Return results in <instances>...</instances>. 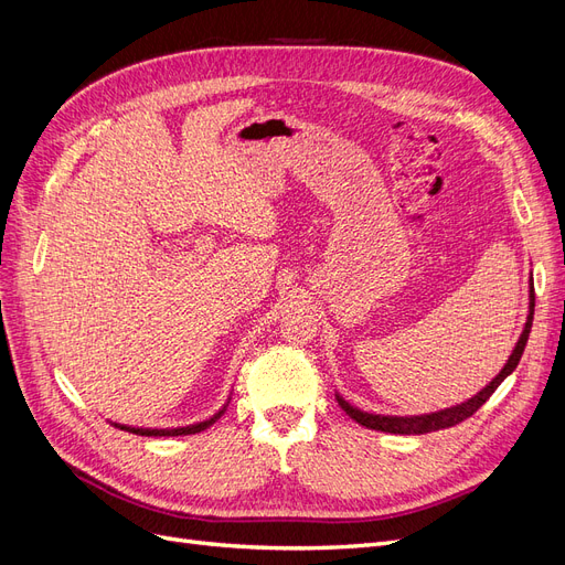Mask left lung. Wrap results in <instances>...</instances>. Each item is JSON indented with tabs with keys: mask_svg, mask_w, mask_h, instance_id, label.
<instances>
[{
	"mask_svg": "<svg viewBox=\"0 0 565 565\" xmlns=\"http://www.w3.org/2000/svg\"><path fill=\"white\" fill-rule=\"evenodd\" d=\"M533 312H535V288H533V277H531V290H527V317H525L523 331H521V335H519V340L514 344L512 354H509L502 371L493 380H490L481 392H477L475 396H469L467 402H462V404H455L450 408L431 411V413H420V415H382V413L361 411V408L352 406L348 398H342L335 392L338 404L361 427L375 429V431H387V434H427V431H436V429H446V427H452V425H460L462 420H467L469 415H475L488 402L490 394H493L500 387V382L507 375H512L514 369L519 366L521 354H523L525 342H527V333H531V326H533Z\"/></svg>",
	"mask_w": 565,
	"mask_h": 565,
	"instance_id": "8db88e82",
	"label": "left lung"
}]
</instances>
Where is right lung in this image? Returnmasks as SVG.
<instances>
[{
  "instance_id": "obj_1",
  "label": "right lung",
  "mask_w": 565,
  "mask_h": 565,
  "mask_svg": "<svg viewBox=\"0 0 565 565\" xmlns=\"http://www.w3.org/2000/svg\"><path fill=\"white\" fill-rule=\"evenodd\" d=\"M230 398L232 396H227V402L221 408H217L211 417H206V420L192 423V425H185V427H134V425H121V423H113V420H110V425H115V427H119L124 431L138 434V436H185V434H196V431H204L206 427H211L217 420V417L225 413V408L230 406Z\"/></svg>"
}]
</instances>
